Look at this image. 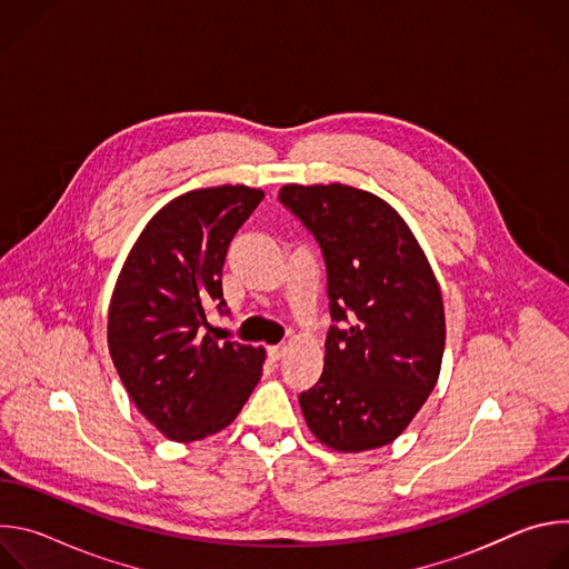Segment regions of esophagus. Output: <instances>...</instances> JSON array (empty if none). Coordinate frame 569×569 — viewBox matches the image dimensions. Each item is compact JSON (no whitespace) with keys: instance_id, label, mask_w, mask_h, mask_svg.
Listing matches in <instances>:
<instances>
[{"instance_id":"esophagus-1","label":"esophagus","mask_w":569,"mask_h":569,"mask_svg":"<svg viewBox=\"0 0 569 569\" xmlns=\"http://www.w3.org/2000/svg\"><path fill=\"white\" fill-rule=\"evenodd\" d=\"M286 353V347L283 345H274V347H268V358L272 360V362H277V360H281V356Z\"/></svg>"}]
</instances>
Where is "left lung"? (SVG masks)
Here are the masks:
<instances>
[{"instance_id":"obj_1","label":"left lung","mask_w":569,"mask_h":569,"mask_svg":"<svg viewBox=\"0 0 569 569\" xmlns=\"http://www.w3.org/2000/svg\"><path fill=\"white\" fill-rule=\"evenodd\" d=\"M279 200L319 242L331 319L321 378L299 393L333 450L391 443L437 385L446 317L435 272L405 220L347 184H286Z\"/></svg>"}]
</instances>
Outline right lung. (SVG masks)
<instances>
[{
  "label": "right lung",
  "instance_id": "1",
  "mask_svg": "<svg viewBox=\"0 0 569 569\" xmlns=\"http://www.w3.org/2000/svg\"><path fill=\"white\" fill-rule=\"evenodd\" d=\"M261 189L189 191L143 227L117 279L108 347L137 410L171 441L227 428L261 378L266 351L209 336V308L227 312L222 266Z\"/></svg>",
  "mask_w": 569,
  "mask_h": 569
}]
</instances>
